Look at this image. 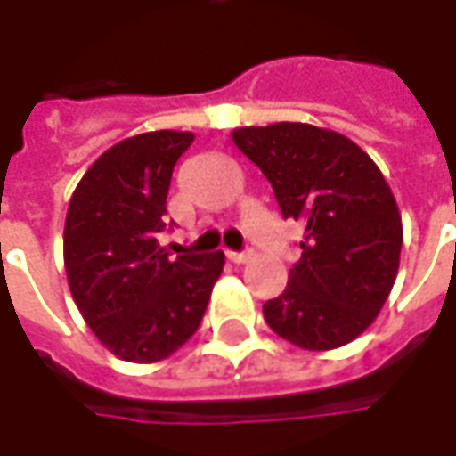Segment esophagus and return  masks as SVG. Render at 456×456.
<instances>
[{
  "label": "esophagus",
  "mask_w": 456,
  "mask_h": 456,
  "mask_svg": "<svg viewBox=\"0 0 456 456\" xmlns=\"http://www.w3.org/2000/svg\"><path fill=\"white\" fill-rule=\"evenodd\" d=\"M227 258L232 264H247L251 258V251H227Z\"/></svg>",
  "instance_id": "esophagus-1"
}]
</instances>
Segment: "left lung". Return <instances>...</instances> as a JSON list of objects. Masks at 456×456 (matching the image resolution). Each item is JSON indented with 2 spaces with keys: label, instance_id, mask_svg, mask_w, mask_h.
Wrapping results in <instances>:
<instances>
[{
  "label": "left lung",
  "instance_id": "obj_1",
  "mask_svg": "<svg viewBox=\"0 0 456 456\" xmlns=\"http://www.w3.org/2000/svg\"><path fill=\"white\" fill-rule=\"evenodd\" d=\"M237 149L273 188L286 219L305 224L288 286L264 305L290 344L327 352L381 313L401 264L403 224L379 166L354 141L300 121L234 129Z\"/></svg>",
  "mask_w": 456,
  "mask_h": 456
}]
</instances>
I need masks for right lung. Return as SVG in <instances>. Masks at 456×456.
<instances>
[{"mask_svg":"<svg viewBox=\"0 0 456 456\" xmlns=\"http://www.w3.org/2000/svg\"><path fill=\"white\" fill-rule=\"evenodd\" d=\"M190 131L131 136L94 160L65 217L68 286L97 339L124 362L153 363L198 332L224 254L159 244L166 200Z\"/></svg>","mask_w":456,"mask_h":456,"instance_id":"add662e5","label":"right lung"}]
</instances>
